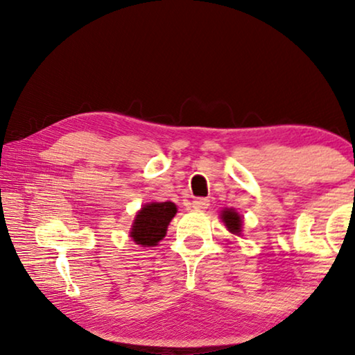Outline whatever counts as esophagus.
<instances>
[{
	"label": "esophagus",
	"mask_w": 355,
	"mask_h": 355,
	"mask_svg": "<svg viewBox=\"0 0 355 355\" xmlns=\"http://www.w3.org/2000/svg\"><path fill=\"white\" fill-rule=\"evenodd\" d=\"M208 207H210V200H208V198H196V200L192 202V208L197 211L207 210Z\"/></svg>",
	"instance_id": "34e87169"
}]
</instances>
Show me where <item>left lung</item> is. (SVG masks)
I'll return each instance as SVG.
<instances>
[{
	"instance_id": "left-lung-1",
	"label": "left lung",
	"mask_w": 355,
	"mask_h": 355,
	"mask_svg": "<svg viewBox=\"0 0 355 355\" xmlns=\"http://www.w3.org/2000/svg\"><path fill=\"white\" fill-rule=\"evenodd\" d=\"M221 220L226 225L227 231L232 232V234H236V236H241L242 218L239 213H237L236 210H232V208H225V210L221 211Z\"/></svg>"
}]
</instances>
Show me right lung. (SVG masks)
Here are the masks:
<instances>
[{"instance_id": "obj_1", "label": "right lung", "mask_w": 355, "mask_h": 355, "mask_svg": "<svg viewBox=\"0 0 355 355\" xmlns=\"http://www.w3.org/2000/svg\"><path fill=\"white\" fill-rule=\"evenodd\" d=\"M178 208L173 202H152L142 207L130 227V237L135 244L153 247L166 236L168 225L176 215Z\"/></svg>"}]
</instances>
